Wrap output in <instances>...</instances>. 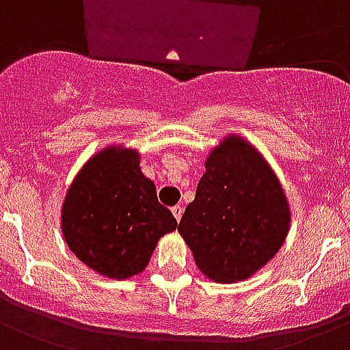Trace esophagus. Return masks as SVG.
<instances>
[{"label": "esophagus", "instance_id": "34e87169", "mask_svg": "<svg viewBox=\"0 0 350 350\" xmlns=\"http://www.w3.org/2000/svg\"><path fill=\"white\" fill-rule=\"evenodd\" d=\"M172 213H173V217H175V219H177V222H178V220L183 219V213H184L183 206H173Z\"/></svg>", "mask_w": 350, "mask_h": 350}]
</instances>
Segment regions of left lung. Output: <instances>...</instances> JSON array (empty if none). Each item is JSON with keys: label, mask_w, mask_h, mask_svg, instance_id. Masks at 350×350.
I'll return each instance as SVG.
<instances>
[{"label": "left lung", "mask_w": 350, "mask_h": 350, "mask_svg": "<svg viewBox=\"0 0 350 350\" xmlns=\"http://www.w3.org/2000/svg\"><path fill=\"white\" fill-rule=\"evenodd\" d=\"M204 166L178 233L208 278L242 282L275 258L286 242L289 202L267 161L240 135L224 137Z\"/></svg>", "instance_id": "obj_1"}]
</instances>
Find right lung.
I'll return each instance as SVG.
<instances>
[{"label": "right lung", "mask_w": 350, "mask_h": 350, "mask_svg": "<svg viewBox=\"0 0 350 350\" xmlns=\"http://www.w3.org/2000/svg\"><path fill=\"white\" fill-rule=\"evenodd\" d=\"M139 161L137 150L106 146L81 167L61 208L70 251L96 273L117 280L146 269L159 239L177 229Z\"/></svg>", "instance_id": "1"}]
</instances>
